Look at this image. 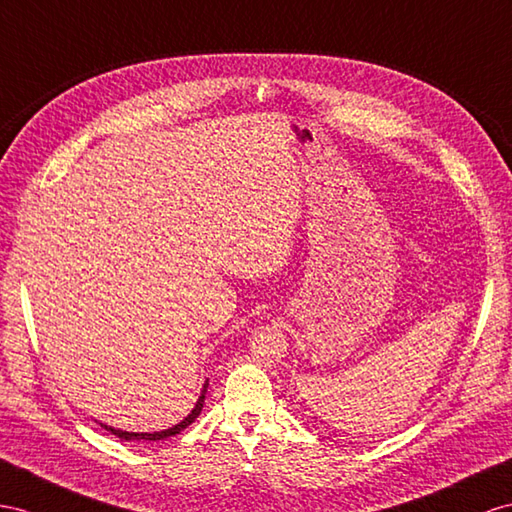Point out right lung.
I'll return each mask as SVG.
<instances>
[{"label":"right lung","mask_w":512,"mask_h":512,"mask_svg":"<svg viewBox=\"0 0 512 512\" xmlns=\"http://www.w3.org/2000/svg\"><path fill=\"white\" fill-rule=\"evenodd\" d=\"M207 385H209V381L203 383L201 396H199V400H196L194 409H192L186 417H183L179 424L170 426V428H166V430H157V432H129V430H121V428L108 426V424H101V428H106L108 432H112L114 437H119V439H123V441H162V439H168V437H175V435H179V432H181L183 428H188V426L194 422V419L201 415L203 402H205V393H207Z\"/></svg>","instance_id":"add662e5"}]
</instances>
